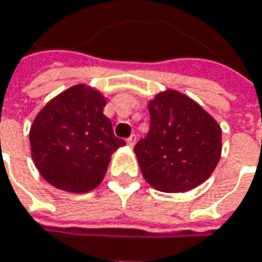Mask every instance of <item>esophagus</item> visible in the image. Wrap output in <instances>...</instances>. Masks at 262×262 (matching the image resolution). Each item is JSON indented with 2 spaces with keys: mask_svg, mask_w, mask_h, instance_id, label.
<instances>
[{
  "mask_svg": "<svg viewBox=\"0 0 262 262\" xmlns=\"http://www.w3.org/2000/svg\"><path fill=\"white\" fill-rule=\"evenodd\" d=\"M135 141H136V136H135V135H130V136L126 139V142H127L129 147H133V145H135Z\"/></svg>",
  "mask_w": 262,
  "mask_h": 262,
  "instance_id": "esophagus-1",
  "label": "esophagus"
}]
</instances>
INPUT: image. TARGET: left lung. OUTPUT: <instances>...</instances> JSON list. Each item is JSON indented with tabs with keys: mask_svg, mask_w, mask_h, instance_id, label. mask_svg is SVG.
I'll list each match as a JSON object with an SVG mask.
<instances>
[{
	"mask_svg": "<svg viewBox=\"0 0 262 262\" xmlns=\"http://www.w3.org/2000/svg\"><path fill=\"white\" fill-rule=\"evenodd\" d=\"M150 129L135 145L142 176L164 192L203 183L222 155V129L195 101L167 91L148 103Z\"/></svg>",
	"mask_w": 262,
	"mask_h": 262,
	"instance_id": "left-lung-1",
	"label": "left lung"
}]
</instances>
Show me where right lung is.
<instances>
[{
    "instance_id": "1",
    "label": "right lung",
    "mask_w": 262,
    "mask_h": 262,
    "mask_svg": "<svg viewBox=\"0 0 262 262\" xmlns=\"http://www.w3.org/2000/svg\"><path fill=\"white\" fill-rule=\"evenodd\" d=\"M104 106L98 91L76 84L37 114L30 145L34 165L47 182L70 192H88L101 183L111 155L126 145L114 135Z\"/></svg>"
}]
</instances>
